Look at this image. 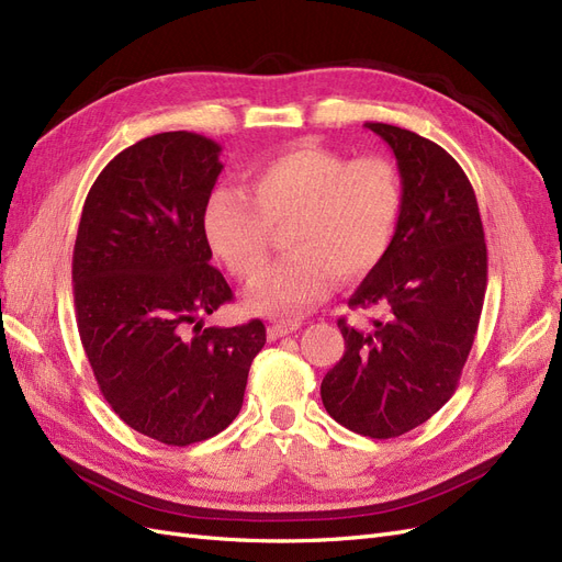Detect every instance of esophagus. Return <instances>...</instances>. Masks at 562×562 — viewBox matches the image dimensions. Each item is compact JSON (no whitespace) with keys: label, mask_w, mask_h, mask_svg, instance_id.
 I'll return each mask as SVG.
<instances>
[{"label":"esophagus","mask_w":562,"mask_h":562,"mask_svg":"<svg viewBox=\"0 0 562 562\" xmlns=\"http://www.w3.org/2000/svg\"><path fill=\"white\" fill-rule=\"evenodd\" d=\"M296 329H299L296 322H276V324H270V327H268V340H278L286 334L296 331Z\"/></svg>","instance_id":"esophagus-1"}]
</instances>
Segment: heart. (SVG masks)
Wrapping results in <instances>:
<instances>
[{
	"label": "heart",
	"mask_w": 562,
	"mask_h": 562,
	"mask_svg": "<svg viewBox=\"0 0 562 562\" xmlns=\"http://www.w3.org/2000/svg\"><path fill=\"white\" fill-rule=\"evenodd\" d=\"M245 191L216 187L203 233L238 280L255 278L284 228L286 257L268 266L245 296L255 313L299 317L336 284L369 276L385 259L404 212V179L385 156L350 158L296 144L245 170Z\"/></svg>",
	"instance_id": "b5f03b06"
}]
</instances>
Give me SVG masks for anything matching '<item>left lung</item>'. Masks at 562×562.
Listing matches in <instances>:
<instances>
[{
    "label": "left lung",
    "mask_w": 562,
    "mask_h": 562,
    "mask_svg": "<svg viewBox=\"0 0 562 562\" xmlns=\"http://www.w3.org/2000/svg\"><path fill=\"white\" fill-rule=\"evenodd\" d=\"M396 156L404 212L394 243L350 296L383 319L338 329L346 352L322 380V404L361 437L394 439L429 420L460 383L487 284L476 193L439 144L387 123H367Z\"/></svg>",
    "instance_id": "1"
}]
</instances>
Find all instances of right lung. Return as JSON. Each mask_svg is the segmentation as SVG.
Masks as SVG:
<instances>
[{
	"label": "right lung",
	"instance_id": "right-lung-1",
	"mask_svg": "<svg viewBox=\"0 0 562 562\" xmlns=\"http://www.w3.org/2000/svg\"><path fill=\"white\" fill-rule=\"evenodd\" d=\"M222 147L187 133L139 139L90 187L71 255L81 346L119 418L154 441L191 446L243 408L261 319L205 327L233 301L210 259L203 207Z\"/></svg>",
	"mask_w": 562,
	"mask_h": 562
}]
</instances>
